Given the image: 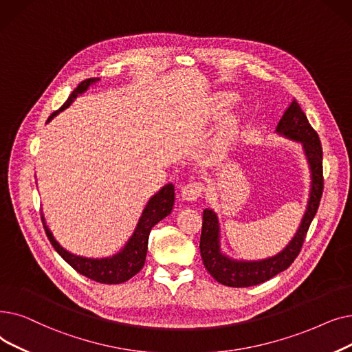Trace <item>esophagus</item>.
<instances>
[{
    "instance_id": "esophagus-1",
    "label": "esophagus",
    "mask_w": 352,
    "mask_h": 352,
    "mask_svg": "<svg viewBox=\"0 0 352 352\" xmlns=\"http://www.w3.org/2000/svg\"><path fill=\"white\" fill-rule=\"evenodd\" d=\"M204 192V185L200 182H188L185 186H182L180 196L182 200H186V202H192V200L197 199Z\"/></svg>"
}]
</instances>
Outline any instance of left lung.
Masks as SVG:
<instances>
[{
	"label": "left lung",
	"mask_w": 352,
	"mask_h": 352,
	"mask_svg": "<svg viewBox=\"0 0 352 352\" xmlns=\"http://www.w3.org/2000/svg\"><path fill=\"white\" fill-rule=\"evenodd\" d=\"M276 135L298 142L302 146L305 159L311 172V189L305 213L300 219L294 238L274 256L259 261H239L228 256L221 249V226L217 214L212 209L204 210L202 235H200V255L208 272L222 285L233 288H246L274 278L279 272L288 270L299 255L305 241L307 232L320 206L324 189L322 177V147L316 131L309 124L305 113L292 100L283 113L275 130Z\"/></svg>",
	"instance_id": "1"
}]
</instances>
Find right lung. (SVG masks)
<instances>
[{"instance_id":"add662e5","label":"right lung","mask_w":352,"mask_h":352,"mask_svg":"<svg viewBox=\"0 0 352 352\" xmlns=\"http://www.w3.org/2000/svg\"><path fill=\"white\" fill-rule=\"evenodd\" d=\"M100 78H87L81 81L77 89L67 98V102L61 106V109L48 117V120H53L54 117L69 107L77 96L86 93L90 86L98 82ZM175 205V186L172 183H167L157 193H155L148 199L146 208L142 212L138 226L133 232V235L129 238L126 245L119 250V252L106 256V258H86L74 255L69 250L64 249L53 236L52 230L45 223V217L41 214V221L47 233V238L52 242L53 248L57 250V254L69 263L72 267L81 274L100 283H122L135 276L144 265L146 254H147V242L152 228L160 222L167 214L172 213Z\"/></svg>"}]
</instances>
